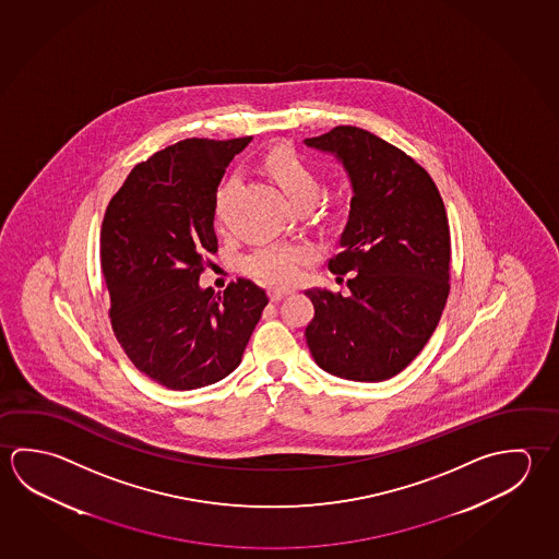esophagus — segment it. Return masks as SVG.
I'll use <instances>...</instances> for the list:
<instances>
[{
  "label": "esophagus",
  "mask_w": 559,
  "mask_h": 559,
  "mask_svg": "<svg viewBox=\"0 0 559 559\" xmlns=\"http://www.w3.org/2000/svg\"><path fill=\"white\" fill-rule=\"evenodd\" d=\"M284 296H288V290H278V288L269 290V298H271V302H278V300H283Z\"/></svg>",
  "instance_id": "esophagus-1"
}]
</instances>
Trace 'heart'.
Wrapping results in <instances>:
<instances>
[{
  "instance_id": "b5f03b06",
  "label": "heart",
  "mask_w": 559,
  "mask_h": 559,
  "mask_svg": "<svg viewBox=\"0 0 559 559\" xmlns=\"http://www.w3.org/2000/svg\"><path fill=\"white\" fill-rule=\"evenodd\" d=\"M269 170L276 180V185L283 188L284 194L293 202L294 206L300 204H313L322 182L318 173L313 170L304 158L298 157L288 148H278L269 157ZM237 178L231 177L226 185L217 190L216 197V219H222V206L226 200L229 190L236 187ZM312 259V249L300 243H290V246H269L261 247L253 251L251 255L246 257L247 275L253 276L261 283L271 284V286H288L294 283L300 269Z\"/></svg>"
}]
</instances>
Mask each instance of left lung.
<instances>
[{
    "label": "left lung",
    "instance_id": "obj_1",
    "mask_svg": "<svg viewBox=\"0 0 559 559\" xmlns=\"http://www.w3.org/2000/svg\"><path fill=\"white\" fill-rule=\"evenodd\" d=\"M304 145L342 163L353 198L328 269L349 294L310 288L306 343L313 361L340 379L381 382L424 349L450 294V226L424 168L365 129L340 126Z\"/></svg>",
    "mask_w": 559,
    "mask_h": 559
}]
</instances>
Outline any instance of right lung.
Instances as JSON below:
<instances>
[{
    "instance_id": "right-lung-1",
    "label": "right lung",
    "mask_w": 559,
    "mask_h": 559,
    "mask_svg": "<svg viewBox=\"0 0 559 559\" xmlns=\"http://www.w3.org/2000/svg\"><path fill=\"white\" fill-rule=\"evenodd\" d=\"M253 138L185 139L139 163L111 198L99 237L111 328L123 352L170 391L226 379L269 304L247 278L202 288L216 253L217 187Z\"/></svg>"
}]
</instances>
